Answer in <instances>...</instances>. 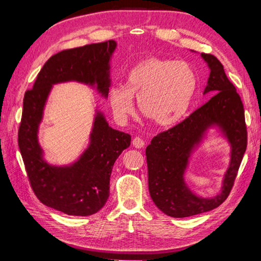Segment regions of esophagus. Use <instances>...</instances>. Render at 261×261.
<instances>
[{"mask_svg": "<svg viewBox=\"0 0 261 261\" xmlns=\"http://www.w3.org/2000/svg\"><path fill=\"white\" fill-rule=\"evenodd\" d=\"M132 145H134V147L136 148H143L145 146V143L143 139L139 138V137H136V138L132 140Z\"/></svg>", "mask_w": 261, "mask_h": 261, "instance_id": "esophagus-1", "label": "esophagus"}]
</instances>
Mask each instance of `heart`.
<instances>
[{
    "instance_id": "obj_1",
    "label": "heart",
    "mask_w": 261,
    "mask_h": 261,
    "mask_svg": "<svg viewBox=\"0 0 261 261\" xmlns=\"http://www.w3.org/2000/svg\"><path fill=\"white\" fill-rule=\"evenodd\" d=\"M197 87V73L187 62L148 57L127 71L124 86L110 87L108 101L118 121L134 113L136 98L144 117L170 126L187 116Z\"/></svg>"
}]
</instances>
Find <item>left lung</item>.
I'll return each instance as SVG.
<instances>
[{
	"instance_id": "8db88e82",
	"label": "left lung",
	"mask_w": 261,
	"mask_h": 261,
	"mask_svg": "<svg viewBox=\"0 0 261 261\" xmlns=\"http://www.w3.org/2000/svg\"><path fill=\"white\" fill-rule=\"evenodd\" d=\"M210 69L204 94H214L179 124L161 132L146 147L148 190L154 204L173 218L205 213L227 199L244 155L247 135L244 108L223 65L211 54H201ZM216 128L231 146V161L220 192L205 198L194 194L185 182V171L194 151Z\"/></svg>"
}]
</instances>
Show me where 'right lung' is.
<instances>
[{
    "label": "right lung",
    "instance_id": "1",
    "mask_svg": "<svg viewBox=\"0 0 261 261\" xmlns=\"http://www.w3.org/2000/svg\"><path fill=\"white\" fill-rule=\"evenodd\" d=\"M117 43H92L53 55L39 72L32 90L26 91L18 131V146L35 196L62 213L88 216L99 212L109 197V180L116 159L130 146L131 136L113 129L96 109L90 143L70 165L55 166L43 158L39 126L56 84L77 82L95 88L108 98L110 60Z\"/></svg>",
    "mask_w": 261,
    "mask_h": 261
}]
</instances>
